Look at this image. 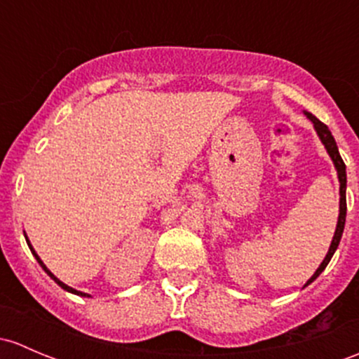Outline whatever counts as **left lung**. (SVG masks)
<instances>
[{"mask_svg": "<svg viewBox=\"0 0 359 359\" xmlns=\"http://www.w3.org/2000/svg\"><path fill=\"white\" fill-rule=\"evenodd\" d=\"M304 115H306L308 118L313 122V127H315L320 141H322V144L325 146L327 153H329L332 161H334V167H335V170H337L339 184H341V187H339V194H341V199H339V220H337V227H335L334 239H332L329 252H327V256L323 258L322 265L316 269L315 273H313V277L309 278L306 284H304V287H306V285L311 284V282L315 280V278L318 277L323 270H325V266L329 265V262L332 259V256H334L339 243H341V237H342V232H344V224H346V182H348V179H346V165H344V161H342L341 154H339V148H337V144H335V139H334V135H332V132L329 130V127H327L325 123L320 122V120L316 118L315 115H311V113L304 111Z\"/></svg>", "mask_w": 359, "mask_h": 359, "instance_id": "1", "label": "left lung"}]
</instances>
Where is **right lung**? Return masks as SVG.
I'll list each match as a JSON object with an SVG mask.
<instances>
[{
  "label": "right lung",
  "mask_w": 359,
  "mask_h": 359,
  "mask_svg": "<svg viewBox=\"0 0 359 359\" xmlns=\"http://www.w3.org/2000/svg\"><path fill=\"white\" fill-rule=\"evenodd\" d=\"M25 241H27V244H29L30 251H32V255H34V256H36L37 263H39V265H41V266H43V270H44V271H46V273H48V275H50V277L53 278V280H55V282H56V284H58V285H60V287H62V289H65V290H69V292H72V294H77V296H82V297H86V296H88V297H89V294H86V292H81V290H75V289H72V287H69V285H67V284H63V282H62V280H58V278H56V277H55V275H53V273H51V271H50V270H48V266H46V265H44V263H43V262H41V258H39V256H37V252H36V251H34L32 244H30V243H29V237H27V236H25Z\"/></svg>",
  "instance_id": "1"
}]
</instances>
